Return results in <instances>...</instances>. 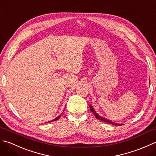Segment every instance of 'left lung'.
I'll return each instance as SVG.
<instances>
[{
	"instance_id": "1",
	"label": "left lung",
	"mask_w": 156,
	"mask_h": 156,
	"mask_svg": "<svg viewBox=\"0 0 156 156\" xmlns=\"http://www.w3.org/2000/svg\"><path fill=\"white\" fill-rule=\"evenodd\" d=\"M89 106H90V108L91 112L94 114V115H95V116H96V118H97L98 119L101 120V121H104V122H108V123H109V124H111V125H115V126H120V125H122V124H119V123H116V122H114L111 121V120H110L108 119L104 118V117H103V116H100L99 114H98L96 112V110L94 109V108H93V106H91V105H89Z\"/></svg>"
}]
</instances>
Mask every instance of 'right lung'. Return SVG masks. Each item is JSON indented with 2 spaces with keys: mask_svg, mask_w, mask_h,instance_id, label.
Masks as SVG:
<instances>
[{
  "mask_svg": "<svg viewBox=\"0 0 156 156\" xmlns=\"http://www.w3.org/2000/svg\"><path fill=\"white\" fill-rule=\"evenodd\" d=\"M62 114H60V115H59L58 117H56V119H53V120H50V121H48V122H53V121H55V120H58V119H60V116H61V115H62Z\"/></svg>",
  "mask_w": 156,
  "mask_h": 156,
  "instance_id": "add662e5",
  "label": "right lung"
}]
</instances>
